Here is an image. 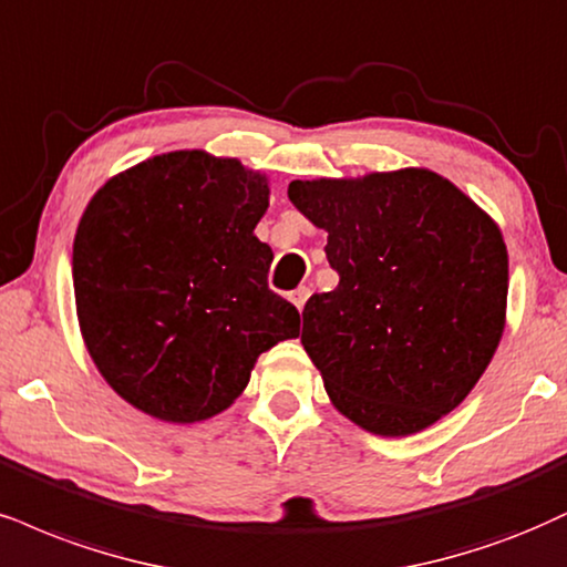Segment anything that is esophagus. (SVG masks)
Masks as SVG:
<instances>
[{"label": "esophagus", "instance_id": "1", "mask_svg": "<svg viewBox=\"0 0 567 567\" xmlns=\"http://www.w3.org/2000/svg\"><path fill=\"white\" fill-rule=\"evenodd\" d=\"M307 297H310V286H299L297 291H291V295H289V299H291V302H295V307H297L299 312H302Z\"/></svg>", "mask_w": 567, "mask_h": 567}]
</instances>
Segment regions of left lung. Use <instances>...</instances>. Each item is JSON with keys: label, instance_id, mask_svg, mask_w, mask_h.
Wrapping results in <instances>:
<instances>
[{"label": "left lung", "instance_id": "1", "mask_svg": "<svg viewBox=\"0 0 567 567\" xmlns=\"http://www.w3.org/2000/svg\"><path fill=\"white\" fill-rule=\"evenodd\" d=\"M289 199L328 230L339 272L302 310L305 352L331 402L381 436L429 429L471 394L505 331L497 223L421 167L291 181Z\"/></svg>", "mask_w": 567, "mask_h": 567}]
</instances>
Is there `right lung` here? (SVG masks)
<instances>
[{"instance_id": "add662e5", "label": "right lung", "mask_w": 567, "mask_h": 567, "mask_svg": "<svg viewBox=\"0 0 567 567\" xmlns=\"http://www.w3.org/2000/svg\"><path fill=\"white\" fill-rule=\"evenodd\" d=\"M268 181L239 159L167 152L107 181L79 223L83 341L125 402L167 423L218 415L265 349L299 337L255 236Z\"/></svg>"}]
</instances>
